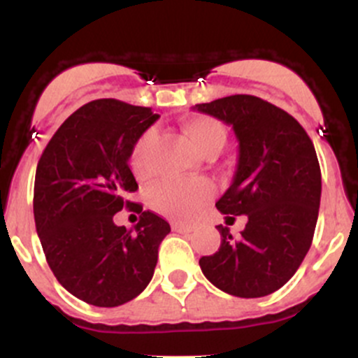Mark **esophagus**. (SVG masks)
Segmentation results:
<instances>
[{
    "instance_id": "34e87169",
    "label": "esophagus",
    "mask_w": 358,
    "mask_h": 358,
    "mask_svg": "<svg viewBox=\"0 0 358 358\" xmlns=\"http://www.w3.org/2000/svg\"><path fill=\"white\" fill-rule=\"evenodd\" d=\"M173 230L180 234H189L192 232V227L190 225H182V223H173Z\"/></svg>"
}]
</instances>
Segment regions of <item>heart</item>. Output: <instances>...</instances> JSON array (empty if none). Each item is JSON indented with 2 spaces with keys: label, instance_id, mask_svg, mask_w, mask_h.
Returning <instances> with one entry per match:
<instances>
[{
  "label": "heart",
  "instance_id": "b5f03b06",
  "mask_svg": "<svg viewBox=\"0 0 358 358\" xmlns=\"http://www.w3.org/2000/svg\"><path fill=\"white\" fill-rule=\"evenodd\" d=\"M183 131L192 145L206 157H213L225 147L227 129L218 119L209 115H196L183 122ZM156 140V131L147 129L135 142L131 150V168L138 176H149V154ZM213 196V185L208 180L189 182H162L150 192V199L157 211L173 220H189Z\"/></svg>",
  "mask_w": 358,
  "mask_h": 358
}]
</instances>
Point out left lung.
I'll return each mask as SVG.
<instances>
[{"label": "left lung", "instance_id": "8db88e82", "mask_svg": "<svg viewBox=\"0 0 358 358\" xmlns=\"http://www.w3.org/2000/svg\"><path fill=\"white\" fill-rule=\"evenodd\" d=\"M194 109L234 128L239 162L216 208L227 218L246 215L234 239L218 225L222 244L199 265L218 289L239 298H262L291 279L312 246L320 206V166L303 126L266 100L232 95Z\"/></svg>", "mask_w": 358, "mask_h": 358}]
</instances>
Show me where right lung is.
I'll list each match as a JSON object with an SVG mask.
<instances>
[{
  "label": "right lung",
  "instance_id": "1",
  "mask_svg": "<svg viewBox=\"0 0 358 358\" xmlns=\"http://www.w3.org/2000/svg\"><path fill=\"white\" fill-rule=\"evenodd\" d=\"M159 117L149 107L100 99L62 122L39 157L34 222L53 275L76 298L119 306L140 294L154 275L169 223L126 199L138 190L129 156ZM122 207L142 212L135 231L117 227Z\"/></svg>",
  "mask_w": 358,
  "mask_h": 358
}]
</instances>
